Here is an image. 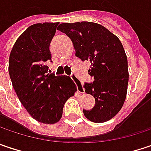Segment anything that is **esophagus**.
<instances>
[{
  "mask_svg": "<svg viewBox=\"0 0 151 151\" xmlns=\"http://www.w3.org/2000/svg\"><path fill=\"white\" fill-rule=\"evenodd\" d=\"M73 81L75 82L76 85H77V90H78V91L79 92V93H84V88L83 87V84L82 83L76 78L75 76H73Z\"/></svg>",
  "mask_w": 151,
  "mask_h": 151,
  "instance_id": "34e87169",
  "label": "esophagus"
}]
</instances>
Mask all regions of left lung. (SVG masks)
<instances>
[{
  "instance_id": "obj_1",
  "label": "left lung",
  "mask_w": 151,
  "mask_h": 151,
  "mask_svg": "<svg viewBox=\"0 0 151 151\" xmlns=\"http://www.w3.org/2000/svg\"><path fill=\"white\" fill-rule=\"evenodd\" d=\"M57 30L71 38L77 57L91 62L88 72L95 80L84 87L96 104L91 110H83L84 116L95 123L111 120L121 109L127 93V57L121 42L96 23H63Z\"/></svg>"
}]
</instances>
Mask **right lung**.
<instances>
[{"mask_svg": "<svg viewBox=\"0 0 151 151\" xmlns=\"http://www.w3.org/2000/svg\"><path fill=\"white\" fill-rule=\"evenodd\" d=\"M58 24L29 26L15 42L9 56L8 72L19 101L33 119L44 124L60 120L65 102L77 91L70 77L49 73V45Z\"/></svg>", "mask_w": 151, "mask_h": 151, "instance_id": "1", "label": "right lung"}]
</instances>
